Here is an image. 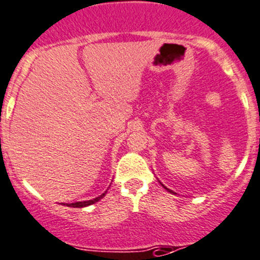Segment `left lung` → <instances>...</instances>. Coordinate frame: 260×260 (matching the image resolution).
I'll list each match as a JSON object with an SVG mask.
<instances>
[{
  "label": "left lung",
  "mask_w": 260,
  "mask_h": 260,
  "mask_svg": "<svg viewBox=\"0 0 260 260\" xmlns=\"http://www.w3.org/2000/svg\"><path fill=\"white\" fill-rule=\"evenodd\" d=\"M164 188H167V187H164ZM167 190H168L169 192H173V191H172V190H169V188H167Z\"/></svg>",
  "instance_id": "8db88e82"
}]
</instances>
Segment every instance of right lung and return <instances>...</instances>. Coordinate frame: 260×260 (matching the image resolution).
Instances as JSON below:
<instances>
[{"mask_svg":"<svg viewBox=\"0 0 260 260\" xmlns=\"http://www.w3.org/2000/svg\"><path fill=\"white\" fill-rule=\"evenodd\" d=\"M104 196H105V193H103V195H100L99 198L93 199V200H87V201H78V203H73V204H67L68 207H73V208H83V207H88V205H91V204H94L97 203V201L100 200V199H103ZM65 205V204H64Z\"/></svg>","mask_w":260,"mask_h":260,"instance_id":"obj_1","label":"right lung"}]
</instances>
